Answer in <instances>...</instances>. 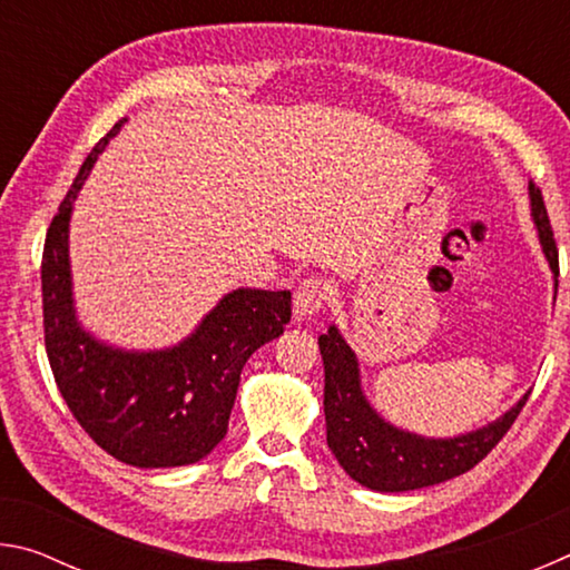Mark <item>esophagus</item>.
Segmentation results:
<instances>
[{"instance_id":"esophagus-1","label":"esophagus","mask_w":570,"mask_h":570,"mask_svg":"<svg viewBox=\"0 0 570 570\" xmlns=\"http://www.w3.org/2000/svg\"><path fill=\"white\" fill-rule=\"evenodd\" d=\"M326 302H330V286L322 278H304L294 292L296 320H308V316L320 314Z\"/></svg>"}]
</instances>
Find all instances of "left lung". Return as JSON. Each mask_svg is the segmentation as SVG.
<instances>
[{
    "instance_id": "1",
    "label": "left lung",
    "mask_w": 570,
    "mask_h": 570,
    "mask_svg": "<svg viewBox=\"0 0 570 570\" xmlns=\"http://www.w3.org/2000/svg\"><path fill=\"white\" fill-rule=\"evenodd\" d=\"M528 190L540 244H543L548 264L558 276V248L543 193L533 180ZM320 350L324 360L326 445L340 460L346 475L362 482L364 488L380 490V493H404V490L438 485V482L458 478L475 468L513 428L520 410L528 402L525 394L503 417L462 438L424 440L412 432L392 428L370 407L360 387L356 356L336 332V326H330V332L320 336Z\"/></svg>"
}]
</instances>
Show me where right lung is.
I'll return each instance as SVG.
<instances>
[{
  "mask_svg": "<svg viewBox=\"0 0 570 570\" xmlns=\"http://www.w3.org/2000/svg\"><path fill=\"white\" fill-rule=\"evenodd\" d=\"M112 130L85 158L47 228L42 250L45 346L80 428L125 465L178 468L206 458L228 432L240 370L292 320V292L238 288L196 334L166 352H120L80 330L72 308L67 228L72 200Z\"/></svg>",
  "mask_w": 570,
  "mask_h": 570,
  "instance_id": "1",
  "label": "right lung"
}]
</instances>
